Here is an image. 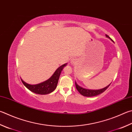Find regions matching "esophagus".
I'll use <instances>...</instances> for the list:
<instances>
[{"mask_svg":"<svg viewBox=\"0 0 132 132\" xmlns=\"http://www.w3.org/2000/svg\"><path fill=\"white\" fill-rule=\"evenodd\" d=\"M77 61L76 59H73L70 61V63L71 64H75L76 63H77Z\"/></svg>","mask_w":132,"mask_h":132,"instance_id":"1","label":"esophagus"}]
</instances>
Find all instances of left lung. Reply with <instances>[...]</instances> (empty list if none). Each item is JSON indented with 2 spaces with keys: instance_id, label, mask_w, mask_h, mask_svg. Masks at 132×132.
Instances as JSON below:
<instances>
[{
  "instance_id": "1",
  "label": "left lung",
  "mask_w": 132,
  "mask_h": 132,
  "mask_svg": "<svg viewBox=\"0 0 132 132\" xmlns=\"http://www.w3.org/2000/svg\"><path fill=\"white\" fill-rule=\"evenodd\" d=\"M106 36L111 40V41H112V40L110 39V37H109V36L106 35ZM75 84H76V87L77 88V89L78 92H80V93H81L82 95L84 96H87V97H92V96H95L99 95V94H100V93L104 92V91L106 90L108 88H109L110 84H111V83H110L109 85H107V87H104V88H102V89L93 90V89H85V88L81 87L80 85H78L76 82H75Z\"/></svg>"
}]
</instances>
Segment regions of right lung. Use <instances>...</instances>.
<instances>
[{
  "label": "right lung",
  "mask_w": 132,
  "mask_h": 132,
  "mask_svg": "<svg viewBox=\"0 0 132 132\" xmlns=\"http://www.w3.org/2000/svg\"><path fill=\"white\" fill-rule=\"evenodd\" d=\"M67 65V63L63 64L56 69L52 76L47 80L44 81L38 84L31 85L25 82L21 79L22 83L29 90L32 91V92L39 95H47L52 92L56 89L58 84V80L61 71L63 70L64 66Z\"/></svg>",
  "instance_id": "right-lung-1"
}]
</instances>
